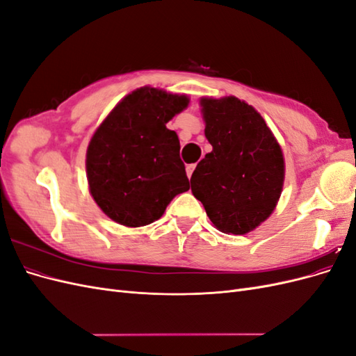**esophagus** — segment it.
I'll list each match as a JSON object with an SVG mask.
<instances>
[{
  "label": "esophagus",
  "instance_id": "34e87169",
  "mask_svg": "<svg viewBox=\"0 0 356 356\" xmlns=\"http://www.w3.org/2000/svg\"><path fill=\"white\" fill-rule=\"evenodd\" d=\"M195 169H196V165H188V166H187V177H188V178H191V175H193V172H195Z\"/></svg>",
  "mask_w": 356,
  "mask_h": 356
}]
</instances>
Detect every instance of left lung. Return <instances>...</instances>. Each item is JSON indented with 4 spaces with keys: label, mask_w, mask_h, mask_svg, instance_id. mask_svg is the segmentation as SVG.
Here are the masks:
<instances>
[{
    "label": "left lung",
    "mask_w": 356,
    "mask_h": 356,
    "mask_svg": "<svg viewBox=\"0 0 356 356\" xmlns=\"http://www.w3.org/2000/svg\"><path fill=\"white\" fill-rule=\"evenodd\" d=\"M212 152L191 175V193L217 230L246 234L270 217L281 197L285 160L277 139L252 105L236 96L202 98Z\"/></svg>",
    "instance_id": "obj_1"
}]
</instances>
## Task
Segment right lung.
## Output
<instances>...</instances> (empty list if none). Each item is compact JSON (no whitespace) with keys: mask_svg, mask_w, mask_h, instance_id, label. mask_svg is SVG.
<instances>
[{"mask_svg":"<svg viewBox=\"0 0 356 356\" xmlns=\"http://www.w3.org/2000/svg\"><path fill=\"white\" fill-rule=\"evenodd\" d=\"M188 102L187 95L144 86L126 95L96 129L86 175L106 217L124 227H143L190 188L178 135L166 127Z\"/></svg>","mask_w":356,"mask_h":356,"instance_id":"1","label":"right lung"}]
</instances>
